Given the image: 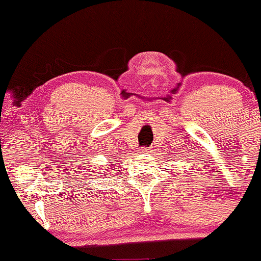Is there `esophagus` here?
Segmentation results:
<instances>
[{"label":"esophagus","instance_id":"34e87169","mask_svg":"<svg viewBox=\"0 0 261 261\" xmlns=\"http://www.w3.org/2000/svg\"><path fill=\"white\" fill-rule=\"evenodd\" d=\"M141 152H142V153H146V152H148V151H147V149L142 148V149H141Z\"/></svg>","mask_w":261,"mask_h":261}]
</instances>
